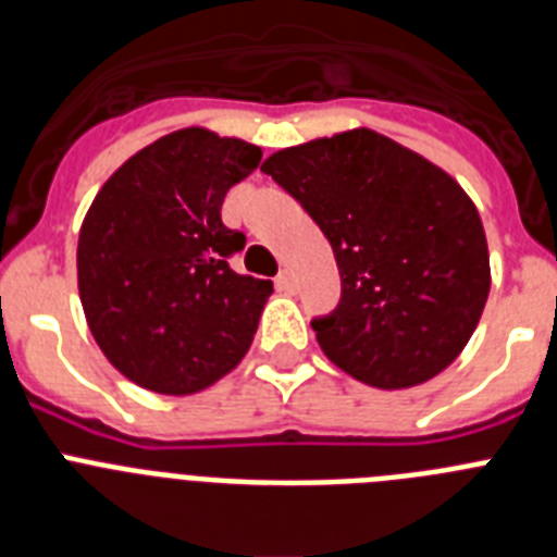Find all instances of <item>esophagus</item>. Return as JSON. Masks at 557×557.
<instances>
[{
  "mask_svg": "<svg viewBox=\"0 0 557 557\" xmlns=\"http://www.w3.org/2000/svg\"><path fill=\"white\" fill-rule=\"evenodd\" d=\"M275 289H278V293L293 295L295 289H298V282H295V275L289 273V270H284V273L275 275Z\"/></svg>",
  "mask_w": 557,
  "mask_h": 557,
  "instance_id": "34e87169",
  "label": "esophagus"
}]
</instances>
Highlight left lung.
Returning a JSON list of instances; mask_svg holds the SVG:
<instances>
[{"label": "left lung", "mask_w": 557, "mask_h": 557, "mask_svg": "<svg viewBox=\"0 0 557 557\" xmlns=\"http://www.w3.org/2000/svg\"><path fill=\"white\" fill-rule=\"evenodd\" d=\"M262 172L337 259V307L312 321L334 366L382 391L451 366L491 289L485 231L460 184L368 127L273 152Z\"/></svg>", "instance_id": "8db88e82"}]
</instances>
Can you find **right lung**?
Here are the masks:
<instances>
[{"label": "right lung", "instance_id": "add662e5", "mask_svg": "<svg viewBox=\"0 0 557 557\" xmlns=\"http://www.w3.org/2000/svg\"><path fill=\"white\" fill-rule=\"evenodd\" d=\"M259 161L256 145L184 127L97 191L77 243V287L97 346L136 385L198 393L253 343L273 284L231 270L245 234L220 209Z\"/></svg>", "mask_w": 557, "mask_h": 557}]
</instances>
